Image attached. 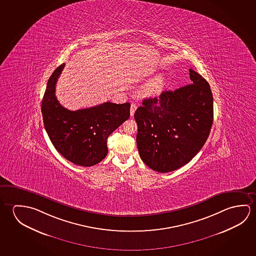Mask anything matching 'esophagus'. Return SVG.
Segmentation results:
<instances>
[{
    "label": "esophagus",
    "mask_w": 256,
    "mask_h": 256,
    "mask_svg": "<svg viewBox=\"0 0 256 256\" xmlns=\"http://www.w3.org/2000/svg\"><path fill=\"white\" fill-rule=\"evenodd\" d=\"M136 109H138L136 104H132L131 106H130V116H131V117L134 116V112H136Z\"/></svg>",
    "instance_id": "1"
}]
</instances>
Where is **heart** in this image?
<instances>
[{"instance_id": "heart-1", "label": "heart", "mask_w": 256, "mask_h": 256, "mask_svg": "<svg viewBox=\"0 0 256 256\" xmlns=\"http://www.w3.org/2000/svg\"><path fill=\"white\" fill-rule=\"evenodd\" d=\"M166 84V78L164 74L155 76L148 80L140 89V94L142 96H156L162 92Z\"/></svg>"}]
</instances>
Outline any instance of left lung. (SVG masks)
<instances>
[{
  "instance_id": "1",
  "label": "left lung",
  "mask_w": 256,
  "mask_h": 256,
  "mask_svg": "<svg viewBox=\"0 0 256 256\" xmlns=\"http://www.w3.org/2000/svg\"><path fill=\"white\" fill-rule=\"evenodd\" d=\"M189 75L193 84L144 99L134 112L139 154L155 172H173L188 164L209 136L212 94L200 74L190 68Z\"/></svg>"
}]
</instances>
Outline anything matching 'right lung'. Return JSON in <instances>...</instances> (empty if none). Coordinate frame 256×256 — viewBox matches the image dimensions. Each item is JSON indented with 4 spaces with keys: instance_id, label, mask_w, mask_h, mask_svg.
I'll return each mask as SVG.
<instances>
[{
    "instance_id": "obj_1",
    "label": "right lung",
    "mask_w": 256,
    "mask_h": 256,
    "mask_svg": "<svg viewBox=\"0 0 256 256\" xmlns=\"http://www.w3.org/2000/svg\"><path fill=\"white\" fill-rule=\"evenodd\" d=\"M64 66L63 63L57 68L47 82L41 107L44 125L50 142L65 159L90 167L108 154L107 139L128 120L130 104L106 102L88 109L64 108L55 96V86Z\"/></svg>"
}]
</instances>
